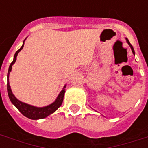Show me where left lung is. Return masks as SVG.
<instances>
[{"label":"left lung","mask_w":148,"mask_h":148,"mask_svg":"<svg viewBox=\"0 0 148 148\" xmlns=\"http://www.w3.org/2000/svg\"><path fill=\"white\" fill-rule=\"evenodd\" d=\"M126 40H127V42L128 43V45H130V47H131V50H132V52H133V53H134V50L133 47H132V45H131V43L129 42V40H128V39H127V38H126Z\"/></svg>","instance_id":"obj_1"}]
</instances>
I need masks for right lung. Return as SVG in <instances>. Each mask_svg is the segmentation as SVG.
Returning a JSON list of instances; mask_svg holds the SVG:
<instances>
[{
  "mask_svg": "<svg viewBox=\"0 0 148 148\" xmlns=\"http://www.w3.org/2000/svg\"><path fill=\"white\" fill-rule=\"evenodd\" d=\"M23 47H24V44H23V45L21 46V47L18 51H17V52L15 53L14 57V60H13V61L11 62V64H10V67H9V69H8V83H7V89H8V97L10 98L11 103L19 110L20 112L24 116H25V117H28V118L32 120L43 119V118L47 117L48 115L51 114L52 113L54 112V111H55L58 108H60V106L62 104L63 100H64V95L65 93V86L64 88H63V90L60 91V93L59 94V95H58V98L56 99V101H54L53 103H51V104L47 106V107H44V108H37V107H34V106L29 105V104H27V103H23V102H21L20 101H18V100L14 96V95L12 94V91L10 90V85H9L8 77H9V74H10V71H11V68H12V65L14 64L15 63V61H16L17 53L21 51Z\"/></svg>",
  "mask_w": 148,
  "mask_h": 148,
  "instance_id": "add662e5",
  "label": "right lung"
}]
</instances>
